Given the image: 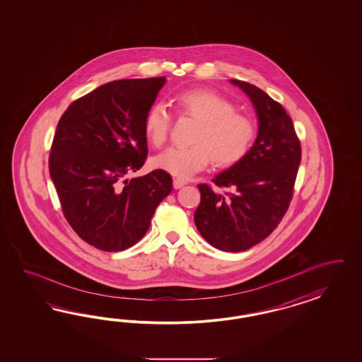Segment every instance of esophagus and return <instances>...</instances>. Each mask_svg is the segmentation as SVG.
<instances>
[{"label": "esophagus", "instance_id": "esophagus-1", "mask_svg": "<svg viewBox=\"0 0 362 362\" xmlns=\"http://www.w3.org/2000/svg\"><path fill=\"white\" fill-rule=\"evenodd\" d=\"M173 185H174V188L177 189V188H182V187L185 186V185H187V182L186 180H183V179H180V177H175Z\"/></svg>", "mask_w": 362, "mask_h": 362}]
</instances>
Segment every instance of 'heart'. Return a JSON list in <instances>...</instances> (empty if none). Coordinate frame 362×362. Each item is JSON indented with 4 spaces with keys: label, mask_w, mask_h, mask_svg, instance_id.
<instances>
[{
    "label": "heart",
    "mask_w": 362,
    "mask_h": 362,
    "mask_svg": "<svg viewBox=\"0 0 362 362\" xmlns=\"http://www.w3.org/2000/svg\"><path fill=\"white\" fill-rule=\"evenodd\" d=\"M174 106L180 115L197 119L188 147H173L155 158L153 163L173 175L187 177L209 165H236L252 146L256 127L251 117L235 111L233 103L209 88H189L177 93ZM171 117L163 105L155 103L143 119V132L153 147L165 146Z\"/></svg>",
    "instance_id": "1"
}]
</instances>
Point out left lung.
<instances>
[{"instance_id": "obj_1", "label": "left lung", "mask_w": 362, "mask_h": 362, "mask_svg": "<svg viewBox=\"0 0 362 362\" xmlns=\"http://www.w3.org/2000/svg\"><path fill=\"white\" fill-rule=\"evenodd\" d=\"M251 99L259 130L248 153L212 179L199 185L195 226L220 251L240 252L268 238L289 207L301 146L284 107L262 88L230 79Z\"/></svg>"}]
</instances>
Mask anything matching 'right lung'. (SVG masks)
<instances>
[{"label":"right lung","instance_id":"add662e5","mask_svg":"<svg viewBox=\"0 0 362 362\" xmlns=\"http://www.w3.org/2000/svg\"><path fill=\"white\" fill-rule=\"evenodd\" d=\"M165 77L119 79L74 100L57 124L49 173L66 220L106 252L132 247L173 191L163 170L126 179L147 158L143 119Z\"/></svg>","mask_w":362,"mask_h":362}]
</instances>
